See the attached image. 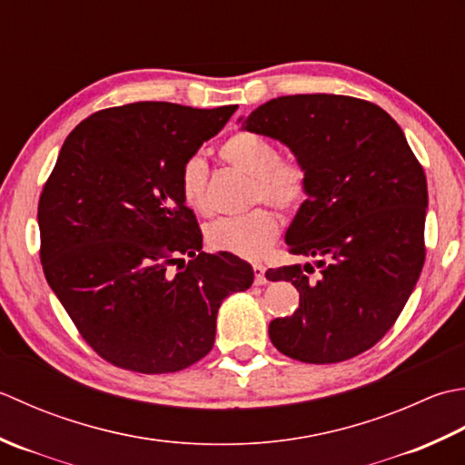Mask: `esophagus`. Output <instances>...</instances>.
Returning a JSON list of instances; mask_svg holds the SVG:
<instances>
[{"label": "esophagus", "instance_id": "esophagus-1", "mask_svg": "<svg viewBox=\"0 0 465 465\" xmlns=\"http://www.w3.org/2000/svg\"><path fill=\"white\" fill-rule=\"evenodd\" d=\"M252 271H254V285H267V277H264V267L261 262H254L252 264Z\"/></svg>", "mask_w": 465, "mask_h": 465}]
</instances>
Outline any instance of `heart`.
<instances>
[{
	"instance_id": "1",
	"label": "heart",
	"mask_w": 465,
	"mask_h": 465,
	"mask_svg": "<svg viewBox=\"0 0 465 465\" xmlns=\"http://www.w3.org/2000/svg\"><path fill=\"white\" fill-rule=\"evenodd\" d=\"M223 163L252 178L251 203H269L279 211H297L309 193L307 168L295 156H279V148L257 132H236L221 146ZM208 164L191 154L178 170V191L186 206L208 211ZM279 234V216L269 206H257L241 216H224L206 226V242L214 251L242 259H259Z\"/></svg>"
}]
</instances>
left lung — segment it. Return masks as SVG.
Wrapping results in <instances>:
<instances>
[{
    "instance_id": "1",
    "label": "left lung",
    "mask_w": 465,
    "mask_h": 465,
    "mask_svg": "<svg viewBox=\"0 0 465 465\" xmlns=\"http://www.w3.org/2000/svg\"><path fill=\"white\" fill-rule=\"evenodd\" d=\"M242 128L291 148L309 193L285 241L317 257L269 269L299 309L269 325L272 345L302 363H339L371 349L403 311L425 261L428 183L397 122L373 102L337 94L281 96Z\"/></svg>"
}]
</instances>
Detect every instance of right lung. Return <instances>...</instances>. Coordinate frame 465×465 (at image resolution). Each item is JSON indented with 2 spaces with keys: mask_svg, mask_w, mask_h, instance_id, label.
<instances>
[{
  "mask_svg": "<svg viewBox=\"0 0 465 465\" xmlns=\"http://www.w3.org/2000/svg\"><path fill=\"white\" fill-rule=\"evenodd\" d=\"M234 110L134 102L92 114L64 142L37 204L40 259L75 329L112 365L154 375L196 363L224 297L252 285L246 261L203 252L178 191L180 166Z\"/></svg>",
  "mask_w": 465,
  "mask_h": 465,
  "instance_id": "add662e5",
  "label": "right lung"
}]
</instances>
